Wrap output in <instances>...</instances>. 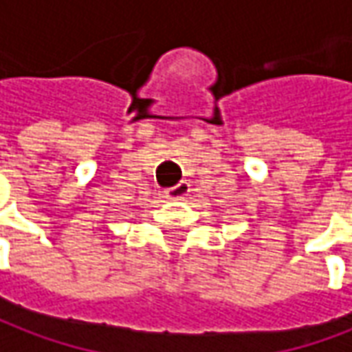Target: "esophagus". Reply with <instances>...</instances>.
<instances>
[{
  "mask_svg": "<svg viewBox=\"0 0 352 352\" xmlns=\"http://www.w3.org/2000/svg\"><path fill=\"white\" fill-rule=\"evenodd\" d=\"M188 192H190V185H188L186 181H181L179 185L167 188L166 196L169 200H183Z\"/></svg>",
  "mask_w": 352,
  "mask_h": 352,
  "instance_id": "esophagus-1",
  "label": "esophagus"
}]
</instances>
